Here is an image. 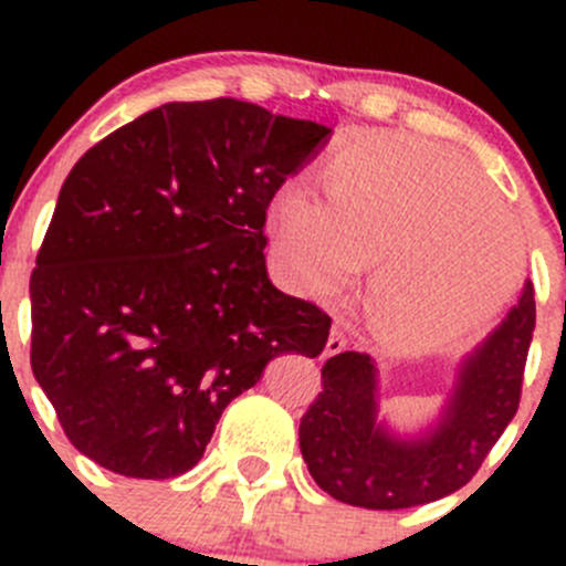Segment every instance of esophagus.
Instances as JSON below:
<instances>
[{"instance_id": "1", "label": "esophagus", "mask_w": 566, "mask_h": 566, "mask_svg": "<svg viewBox=\"0 0 566 566\" xmlns=\"http://www.w3.org/2000/svg\"><path fill=\"white\" fill-rule=\"evenodd\" d=\"M345 345H347L345 334H342L339 328H331V336H328V342H325L323 356H334V353H342V350H345Z\"/></svg>"}]
</instances>
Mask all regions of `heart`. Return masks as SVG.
Here are the masks:
<instances>
[{"label": "heart", "instance_id": "b5f03b06", "mask_svg": "<svg viewBox=\"0 0 566 566\" xmlns=\"http://www.w3.org/2000/svg\"><path fill=\"white\" fill-rule=\"evenodd\" d=\"M279 265L306 293H342L378 266L373 315L405 345L476 334L512 298L526 262L517 221L482 175L419 136H378L342 158L328 199L306 186L271 208Z\"/></svg>", "mask_w": 566, "mask_h": 566}]
</instances>
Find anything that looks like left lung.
I'll return each instance as SVG.
<instances>
[{"mask_svg":"<svg viewBox=\"0 0 566 566\" xmlns=\"http://www.w3.org/2000/svg\"><path fill=\"white\" fill-rule=\"evenodd\" d=\"M536 323L534 290L482 347L462 361L447 410L416 438L378 421V369L345 350L323 364V391L298 427L301 454L319 490L364 510H408L454 493L473 479L521 405Z\"/></svg>","mask_w":566,"mask_h":566,"instance_id":"obj_1","label":"left lung"}]
</instances>
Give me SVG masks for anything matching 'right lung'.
<instances>
[{
  "mask_svg": "<svg viewBox=\"0 0 566 566\" xmlns=\"http://www.w3.org/2000/svg\"><path fill=\"white\" fill-rule=\"evenodd\" d=\"M331 128L235 98L164 104L90 147L32 271V373L67 441L114 473L172 479L282 353L331 317L265 271L268 205Z\"/></svg>",
  "mask_w": 566,
  "mask_h": 566,
  "instance_id": "1",
  "label": "right lung"
}]
</instances>
